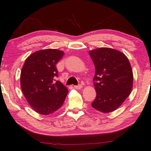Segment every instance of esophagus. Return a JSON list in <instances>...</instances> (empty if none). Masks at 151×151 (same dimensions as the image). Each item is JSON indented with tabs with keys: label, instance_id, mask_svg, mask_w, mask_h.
<instances>
[{
	"label": "esophagus",
	"instance_id": "obj_1",
	"mask_svg": "<svg viewBox=\"0 0 151 151\" xmlns=\"http://www.w3.org/2000/svg\"><path fill=\"white\" fill-rule=\"evenodd\" d=\"M74 88L76 89H78V90H80V89L82 88V86L81 84H79V85H77V86H74Z\"/></svg>",
	"mask_w": 151,
	"mask_h": 151
}]
</instances>
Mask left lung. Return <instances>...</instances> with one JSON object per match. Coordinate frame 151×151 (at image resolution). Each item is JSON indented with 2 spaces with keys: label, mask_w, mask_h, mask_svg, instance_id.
Returning <instances> with one entry per match:
<instances>
[{
  "label": "left lung",
  "mask_w": 151,
  "mask_h": 151,
  "mask_svg": "<svg viewBox=\"0 0 151 151\" xmlns=\"http://www.w3.org/2000/svg\"><path fill=\"white\" fill-rule=\"evenodd\" d=\"M95 67L93 84L97 93L92 107L103 113L112 112L129 96L134 75L128 58L123 52L110 47L89 51Z\"/></svg>",
  "instance_id": "8db88e82"
}]
</instances>
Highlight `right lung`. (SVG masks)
Masks as SVG:
<instances>
[{"mask_svg": "<svg viewBox=\"0 0 151 151\" xmlns=\"http://www.w3.org/2000/svg\"><path fill=\"white\" fill-rule=\"evenodd\" d=\"M65 53L56 49L39 50L26 59L20 74V86L28 104L42 115H49L63 106L68 89L59 81L56 64Z\"/></svg>", "mask_w": 151, "mask_h": 151, "instance_id": "right-lung-1", "label": "right lung"}]
</instances>
